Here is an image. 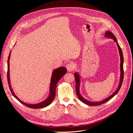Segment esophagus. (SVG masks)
Listing matches in <instances>:
<instances>
[{
    "mask_svg": "<svg viewBox=\"0 0 133 133\" xmlns=\"http://www.w3.org/2000/svg\"><path fill=\"white\" fill-rule=\"evenodd\" d=\"M74 67H75L74 65L73 64V63H69V64L66 65V68H67V71L69 72L73 71Z\"/></svg>",
    "mask_w": 133,
    "mask_h": 133,
    "instance_id": "obj_1",
    "label": "esophagus"
}]
</instances>
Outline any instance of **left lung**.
I'll return each mask as SVG.
<instances>
[{
	"label": "left lung",
	"mask_w": 133,
	"mask_h": 133,
	"mask_svg": "<svg viewBox=\"0 0 133 133\" xmlns=\"http://www.w3.org/2000/svg\"><path fill=\"white\" fill-rule=\"evenodd\" d=\"M104 37L108 38H111L113 39L114 41V42L116 43V45L117 46L118 49V51H119V54H120V71H121V74H120V82H119V85H118V88H117V89L115 90V92L112 94L110 96H109L107 98L105 99L104 100L101 101H99V102H92V101H89L88 100H87L86 99H85V98L81 95L80 93V75L78 73H75L74 74V76H75V82H76V86H75V88H76V94H77V95L79 97V100H80V101H81L82 102L85 103V104H87V105L89 106H98V105H100V104H102L103 103H106V102H107L108 101H109V100H110L113 97H114L117 93L119 91V90L121 87L122 83L123 82V53H122V51L121 48L120 47V46H119L118 44V42L117 41V39H116V37H115L114 35L113 34V33H111L110 31H107V32H105V36Z\"/></svg>",
	"instance_id": "left-lung-1"
}]
</instances>
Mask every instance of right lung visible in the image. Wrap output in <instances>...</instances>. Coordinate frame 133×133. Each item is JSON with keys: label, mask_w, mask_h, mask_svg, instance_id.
Returning <instances> with one entry per match:
<instances>
[{"label": "right lung", "mask_w": 133, "mask_h": 133, "mask_svg": "<svg viewBox=\"0 0 133 133\" xmlns=\"http://www.w3.org/2000/svg\"><path fill=\"white\" fill-rule=\"evenodd\" d=\"M11 51L10 52L8 60V81L9 83V86L10 89L11 90V92L12 93L13 96L17 99L20 103L23 104L24 105L30 107L33 109H37V108H41L45 107L52 103L53 100H54L55 96V89L56 87H57V83L58 81L60 80V79L64 76L67 72V69L64 67H60L57 69H55V70L53 71L52 77L51 80V83H50V92H49V96H48L47 98L44 101H42L40 103H37V104H28L24 102L23 101H21L18 97L16 95V94L14 93L12 88H11V86L10 84V58L11 55Z\"/></svg>", "instance_id": "obj_1"}]
</instances>
